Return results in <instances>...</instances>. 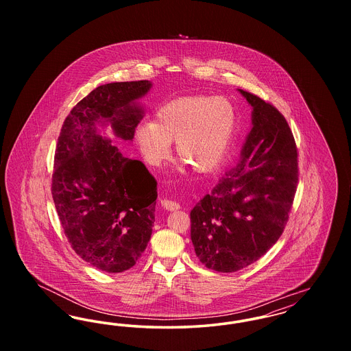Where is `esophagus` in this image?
<instances>
[{
    "label": "esophagus",
    "mask_w": 351,
    "mask_h": 351,
    "mask_svg": "<svg viewBox=\"0 0 351 351\" xmlns=\"http://www.w3.org/2000/svg\"><path fill=\"white\" fill-rule=\"evenodd\" d=\"M160 205L165 208V209H167L169 212H173V210H178V209H180V205L178 204V202H175V201L171 200H160Z\"/></svg>",
    "instance_id": "obj_1"
}]
</instances>
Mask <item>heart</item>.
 <instances>
[{
  "mask_svg": "<svg viewBox=\"0 0 351 351\" xmlns=\"http://www.w3.org/2000/svg\"><path fill=\"white\" fill-rule=\"evenodd\" d=\"M237 128L233 104L222 97L189 96L169 101L152 122L135 129V142L145 162L160 167L176 142L178 155L200 173L223 163Z\"/></svg>",
  "mask_w": 351,
  "mask_h": 351,
  "instance_id": "obj_1",
  "label": "heart"
}]
</instances>
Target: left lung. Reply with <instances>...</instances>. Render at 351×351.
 Returning a JSON list of instances; mask_svg holds the SVG:
<instances>
[{"label":"left lung","instance_id":"1","mask_svg":"<svg viewBox=\"0 0 351 351\" xmlns=\"http://www.w3.org/2000/svg\"><path fill=\"white\" fill-rule=\"evenodd\" d=\"M252 106L239 160L191 210V239L201 263L234 272L263 256L288 221L299 180L298 149L283 114L238 89Z\"/></svg>","mask_w":351,"mask_h":351}]
</instances>
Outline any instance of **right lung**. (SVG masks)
<instances>
[{"mask_svg":"<svg viewBox=\"0 0 351 351\" xmlns=\"http://www.w3.org/2000/svg\"><path fill=\"white\" fill-rule=\"evenodd\" d=\"M149 80L100 85L76 104L58 138L52 199L75 252L104 272L133 267L150 241L156 180L139 160L125 156L101 135L112 126L132 142L145 114L138 100Z\"/></svg>","mask_w":351,"mask_h":351,"instance_id":"add662e5","label":"right lung"}]
</instances>
